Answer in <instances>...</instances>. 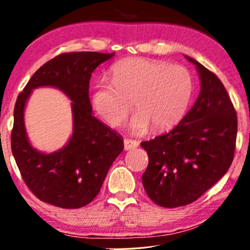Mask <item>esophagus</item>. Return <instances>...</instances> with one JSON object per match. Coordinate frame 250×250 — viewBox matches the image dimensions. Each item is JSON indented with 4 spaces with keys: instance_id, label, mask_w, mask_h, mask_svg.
<instances>
[{
    "instance_id": "obj_1",
    "label": "esophagus",
    "mask_w": 250,
    "mask_h": 250,
    "mask_svg": "<svg viewBox=\"0 0 250 250\" xmlns=\"http://www.w3.org/2000/svg\"><path fill=\"white\" fill-rule=\"evenodd\" d=\"M138 145H139L138 142L133 141V139H128V138L124 139V148H125V150L135 149V148L138 147Z\"/></svg>"
}]
</instances>
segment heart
Returning a JSON list of instances; mask_svg holds the SVG:
<instances>
[{"instance_id":"1","label":"heart","mask_w":250,"mask_h":250,"mask_svg":"<svg viewBox=\"0 0 250 250\" xmlns=\"http://www.w3.org/2000/svg\"><path fill=\"white\" fill-rule=\"evenodd\" d=\"M193 81L185 67L145 58L124 59L113 65L112 81L102 79L92 93L95 112L112 127H121L132 109L133 134L168 129L185 115Z\"/></svg>"}]
</instances>
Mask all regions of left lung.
<instances>
[{"label":"left lung","instance_id":"left-lung-1","mask_svg":"<svg viewBox=\"0 0 250 250\" xmlns=\"http://www.w3.org/2000/svg\"><path fill=\"white\" fill-rule=\"evenodd\" d=\"M186 58L199 73L198 99L172 130L141 144L149 158L143 186L150 200L169 208L194 202L224 176L237 135L236 111L220 79Z\"/></svg>","mask_w":250,"mask_h":250}]
</instances>
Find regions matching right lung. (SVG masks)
<instances>
[{
    "label": "right lung",
    "mask_w": 250,
    "mask_h": 250,
    "mask_svg": "<svg viewBox=\"0 0 250 250\" xmlns=\"http://www.w3.org/2000/svg\"><path fill=\"white\" fill-rule=\"evenodd\" d=\"M113 54L93 51L57 56L33 74L14 107L12 152L28 189L42 201L62 208H79L99 194L108 169L124 149L121 135L92 115L89 84L92 72ZM51 86L72 101L73 134L54 153H42L29 143L23 112L33 89Z\"/></svg>",
    "instance_id": "obj_1"
}]
</instances>
